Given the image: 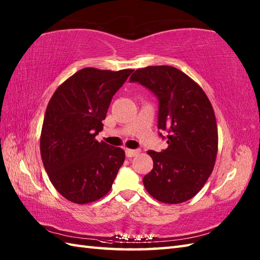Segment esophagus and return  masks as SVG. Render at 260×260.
Returning <instances> with one entry per match:
<instances>
[{
    "label": "esophagus",
    "mask_w": 260,
    "mask_h": 260,
    "mask_svg": "<svg viewBox=\"0 0 260 260\" xmlns=\"http://www.w3.org/2000/svg\"><path fill=\"white\" fill-rule=\"evenodd\" d=\"M140 153L139 150H129V148H127V150H125V154L127 157H133L135 155H137V154Z\"/></svg>",
    "instance_id": "1"
}]
</instances>
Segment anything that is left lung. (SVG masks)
<instances>
[{"label":"left lung","instance_id":"left-lung-1","mask_svg":"<svg viewBox=\"0 0 260 260\" xmlns=\"http://www.w3.org/2000/svg\"><path fill=\"white\" fill-rule=\"evenodd\" d=\"M129 81L157 97V127L168 132L167 150L147 152L153 169L143 179L146 191L163 203L190 200L206 184L217 157L218 128L211 103L194 80L171 66L137 69Z\"/></svg>","mask_w":260,"mask_h":260}]
</instances>
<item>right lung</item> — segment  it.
I'll return each instance as SVG.
<instances>
[{"label": "right lung", "mask_w": 260, "mask_h": 260, "mask_svg": "<svg viewBox=\"0 0 260 260\" xmlns=\"http://www.w3.org/2000/svg\"><path fill=\"white\" fill-rule=\"evenodd\" d=\"M132 69L84 68L60 85L48 104L40 152L49 179L67 200L90 203L112 189L125 152L95 140L113 96Z\"/></svg>", "instance_id": "right-lung-1"}]
</instances>
